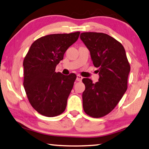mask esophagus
<instances>
[{
	"label": "esophagus",
	"mask_w": 149,
	"mask_h": 149,
	"mask_svg": "<svg viewBox=\"0 0 149 149\" xmlns=\"http://www.w3.org/2000/svg\"><path fill=\"white\" fill-rule=\"evenodd\" d=\"M82 79H83V77H82V76H80V74H77V80H78V81L81 82Z\"/></svg>",
	"instance_id": "34e87169"
}]
</instances>
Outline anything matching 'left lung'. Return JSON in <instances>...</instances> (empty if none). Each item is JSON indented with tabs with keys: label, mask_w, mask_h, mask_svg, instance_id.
I'll return each mask as SVG.
<instances>
[{
	"label": "left lung",
	"mask_w": 149,
	"mask_h": 149,
	"mask_svg": "<svg viewBox=\"0 0 149 149\" xmlns=\"http://www.w3.org/2000/svg\"><path fill=\"white\" fill-rule=\"evenodd\" d=\"M80 39L89 49L93 64L98 68L99 81L93 84L83 79V109L93 118H100L113 110L127 88L130 65L124 46L102 33H82Z\"/></svg>",
	"instance_id": "8db88e82"
}]
</instances>
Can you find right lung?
Masks as SVG:
<instances>
[{
  "mask_svg": "<svg viewBox=\"0 0 149 149\" xmlns=\"http://www.w3.org/2000/svg\"><path fill=\"white\" fill-rule=\"evenodd\" d=\"M79 35L75 32L42 36L34 42L25 57L23 86L31 105L42 115L54 117L65 110L77 76L56 72V67Z\"/></svg>",
  "mask_w": 149,
  "mask_h": 149,
  "instance_id": "right-lung-1",
  "label": "right lung"
}]
</instances>
